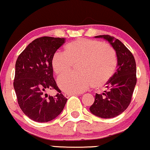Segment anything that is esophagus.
Instances as JSON below:
<instances>
[{
    "label": "esophagus",
    "instance_id": "esophagus-1",
    "mask_svg": "<svg viewBox=\"0 0 150 150\" xmlns=\"http://www.w3.org/2000/svg\"><path fill=\"white\" fill-rule=\"evenodd\" d=\"M80 93H66L64 94V96H65L66 98H69L70 96H79Z\"/></svg>",
    "mask_w": 150,
    "mask_h": 150
}]
</instances>
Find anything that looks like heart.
Masks as SVG:
<instances>
[{"label": "heart", "instance_id": "obj_1", "mask_svg": "<svg viewBox=\"0 0 150 150\" xmlns=\"http://www.w3.org/2000/svg\"><path fill=\"white\" fill-rule=\"evenodd\" d=\"M80 61L79 73H67L58 78L62 90L70 93L85 91L93 84L100 88L107 84L117 66L115 50L100 41L79 39L65 47V52L57 51L53 54L52 66L57 74L66 73L73 62Z\"/></svg>", "mask_w": 150, "mask_h": 150}]
</instances>
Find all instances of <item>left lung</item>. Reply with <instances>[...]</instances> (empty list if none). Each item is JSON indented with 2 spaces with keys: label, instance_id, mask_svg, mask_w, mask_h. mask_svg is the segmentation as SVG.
I'll use <instances>...</instances> for the list:
<instances>
[{
  "label": "left lung",
  "instance_id": "1",
  "mask_svg": "<svg viewBox=\"0 0 150 150\" xmlns=\"http://www.w3.org/2000/svg\"><path fill=\"white\" fill-rule=\"evenodd\" d=\"M105 39L116 53L117 70L107 83V91L96 93L89 108L93 114L102 118H111L126 110L136 84V64L132 53L120 40L109 35L96 36Z\"/></svg>",
  "mask_w": 150,
  "mask_h": 150
}]
</instances>
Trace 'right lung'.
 <instances>
[{"instance_id": "1", "label": "right lung", "mask_w": 150, "mask_h": 150, "mask_svg": "<svg viewBox=\"0 0 150 150\" xmlns=\"http://www.w3.org/2000/svg\"><path fill=\"white\" fill-rule=\"evenodd\" d=\"M65 38L43 37L30 43L21 53L15 65L14 88L25 115L34 121L46 122L63 111L67 102L53 77L52 59ZM60 93L47 96V90Z\"/></svg>"}]
</instances>
